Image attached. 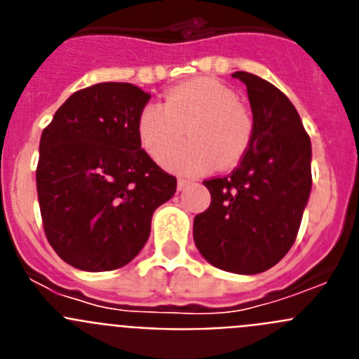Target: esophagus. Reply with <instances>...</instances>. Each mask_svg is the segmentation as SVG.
<instances>
[{"label": "esophagus", "instance_id": "obj_1", "mask_svg": "<svg viewBox=\"0 0 359 359\" xmlns=\"http://www.w3.org/2000/svg\"><path fill=\"white\" fill-rule=\"evenodd\" d=\"M189 185H190L189 180H183V177H180V180H177V190L187 189V187H189Z\"/></svg>", "mask_w": 359, "mask_h": 359}]
</instances>
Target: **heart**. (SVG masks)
<instances>
[{
    "label": "heart",
    "mask_w": 359,
    "mask_h": 359,
    "mask_svg": "<svg viewBox=\"0 0 359 359\" xmlns=\"http://www.w3.org/2000/svg\"><path fill=\"white\" fill-rule=\"evenodd\" d=\"M185 128L191 142L177 148ZM136 135L149 156L161 158L165 169L198 174L215 163H237L248 151L253 123L226 84L205 77L170 88L163 106L147 104L136 120Z\"/></svg>",
    "instance_id": "1"
}]
</instances>
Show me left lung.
Instances as JSON below:
<instances>
[{
  "mask_svg": "<svg viewBox=\"0 0 359 359\" xmlns=\"http://www.w3.org/2000/svg\"><path fill=\"white\" fill-rule=\"evenodd\" d=\"M244 82L253 135L239 167L203 182L210 207L194 217V243L212 266L255 275L273 268L297 239L311 194V140L290 98L253 73Z\"/></svg>",
  "mask_w": 359,
  "mask_h": 359,
  "instance_id": "1",
  "label": "left lung"
}]
</instances>
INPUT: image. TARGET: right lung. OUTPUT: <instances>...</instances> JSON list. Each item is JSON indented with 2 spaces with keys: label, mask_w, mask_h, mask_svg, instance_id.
<instances>
[{
  "label": "right lung",
  "mask_w": 359,
  "mask_h": 359,
  "mask_svg": "<svg viewBox=\"0 0 359 359\" xmlns=\"http://www.w3.org/2000/svg\"><path fill=\"white\" fill-rule=\"evenodd\" d=\"M151 95L129 82L75 91L41 135L37 198L46 239L82 271H111L145 246L176 177L142 149L136 120Z\"/></svg>",
  "instance_id": "add662e5"
}]
</instances>
